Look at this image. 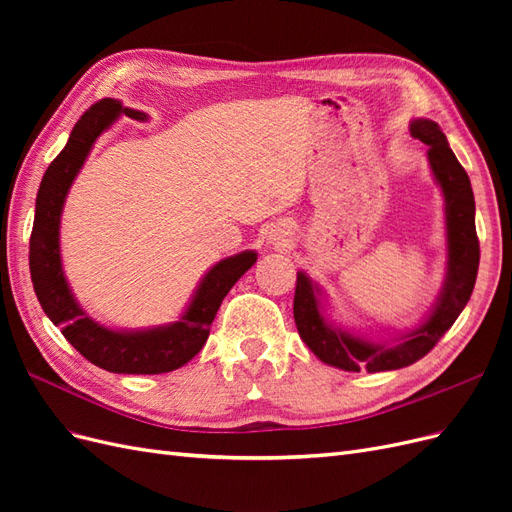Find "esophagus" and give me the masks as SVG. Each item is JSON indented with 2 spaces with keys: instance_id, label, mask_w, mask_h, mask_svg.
I'll use <instances>...</instances> for the list:
<instances>
[{
  "instance_id": "obj_1",
  "label": "esophagus",
  "mask_w": 512,
  "mask_h": 512,
  "mask_svg": "<svg viewBox=\"0 0 512 512\" xmlns=\"http://www.w3.org/2000/svg\"><path fill=\"white\" fill-rule=\"evenodd\" d=\"M269 243H273L275 247H288L290 239H288V232H273L269 237Z\"/></svg>"
}]
</instances>
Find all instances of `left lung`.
<instances>
[{
    "mask_svg": "<svg viewBox=\"0 0 512 512\" xmlns=\"http://www.w3.org/2000/svg\"><path fill=\"white\" fill-rule=\"evenodd\" d=\"M410 134L427 145V160L444 198L446 222V275L436 303L429 314L404 333H386L389 337H367L344 329L329 318V301L322 286L305 271L297 273L294 290V322L307 348L322 363L344 371L401 369L416 363L438 344V339L453 327L457 316L468 305L480 260V247L474 226V194L470 177L453 149L448 147L444 132L436 121L412 119Z\"/></svg>",
    "mask_w": 512,
    "mask_h": 512,
    "instance_id": "obj_1",
    "label": "left lung"
}]
</instances>
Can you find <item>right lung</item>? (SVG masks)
Returning <instances> with one entry per match:
<instances>
[{"instance_id":"obj_1","label":"right lung","mask_w":512,"mask_h":512,"mask_svg":"<svg viewBox=\"0 0 512 512\" xmlns=\"http://www.w3.org/2000/svg\"><path fill=\"white\" fill-rule=\"evenodd\" d=\"M121 115L136 121L149 119L147 113L123 106L119 100H100L76 121L66 147L46 168L36 196L29 269L44 314L87 361L113 374H166L192 361L205 346L211 322L228 290L247 269H252L258 254L245 250L215 262L198 282L183 314L170 324L149 329H108L85 312L74 297L61 262V213L89 151Z\"/></svg>"}]
</instances>
